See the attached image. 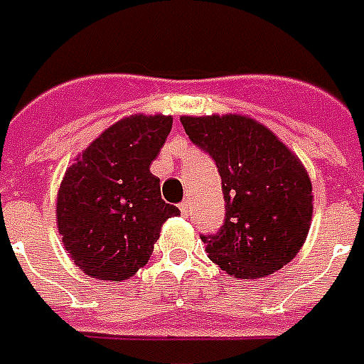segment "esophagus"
I'll use <instances>...</instances> for the list:
<instances>
[{
	"instance_id": "obj_1",
	"label": "esophagus",
	"mask_w": 364,
	"mask_h": 364,
	"mask_svg": "<svg viewBox=\"0 0 364 364\" xmlns=\"http://www.w3.org/2000/svg\"><path fill=\"white\" fill-rule=\"evenodd\" d=\"M179 210H181L183 215H188L191 213V200H183L181 204H179Z\"/></svg>"
}]
</instances>
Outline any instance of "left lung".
I'll return each mask as SVG.
<instances>
[{
  "mask_svg": "<svg viewBox=\"0 0 364 364\" xmlns=\"http://www.w3.org/2000/svg\"><path fill=\"white\" fill-rule=\"evenodd\" d=\"M188 139L215 160L225 223L200 236L221 270L257 279L291 262L314 213L308 171L264 124L243 115L181 117Z\"/></svg>",
  "mask_w": 364,
  "mask_h": 364,
  "instance_id": "1",
  "label": "left lung"
}]
</instances>
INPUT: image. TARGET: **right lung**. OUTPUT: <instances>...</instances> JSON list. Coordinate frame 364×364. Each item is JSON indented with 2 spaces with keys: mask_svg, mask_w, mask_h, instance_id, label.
Listing matches in <instances>:
<instances>
[{
  "mask_svg": "<svg viewBox=\"0 0 364 364\" xmlns=\"http://www.w3.org/2000/svg\"><path fill=\"white\" fill-rule=\"evenodd\" d=\"M171 117H124L65 170L56 200L58 232L71 260L104 282L130 279L147 264L160 228L181 211L160 196L151 173Z\"/></svg>",
  "mask_w": 364,
  "mask_h": 364,
  "instance_id": "obj_1",
  "label": "right lung"
}]
</instances>
